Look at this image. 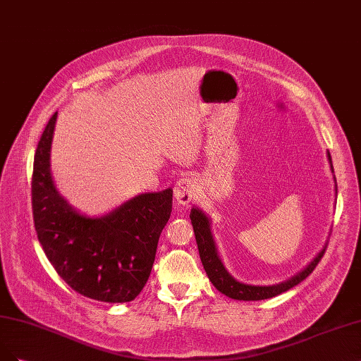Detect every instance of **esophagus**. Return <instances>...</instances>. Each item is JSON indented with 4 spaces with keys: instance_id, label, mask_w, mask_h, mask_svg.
<instances>
[{
    "instance_id": "obj_1",
    "label": "esophagus",
    "mask_w": 361,
    "mask_h": 361,
    "mask_svg": "<svg viewBox=\"0 0 361 361\" xmlns=\"http://www.w3.org/2000/svg\"><path fill=\"white\" fill-rule=\"evenodd\" d=\"M197 192V183L192 178H180L175 185V200L179 204H188Z\"/></svg>"
}]
</instances>
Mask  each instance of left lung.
<instances>
[{"instance_id": "obj_1", "label": "left lung", "mask_w": 361, "mask_h": 361, "mask_svg": "<svg viewBox=\"0 0 361 361\" xmlns=\"http://www.w3.org/2000/svg\"><path fill=\"white\" fill-rule=\"evenodd\" d=\"M327 159L330 164V170L331 173H334L333 170V164H331V157L330 152L327 151ZM333 180H334V192L338 194V186H336V178L333 175ZM191 224L194 228V234H195V242L198 246V254H200V259L202 264L206 270V275L210 279V282L214 283V287L222 293L226 294L230 299L234 300H264V299H270V297H275L281 293L288 291L290 288L295 287L297 283H300L303 279H306L310 273L314 271L315 266L318 264V261L321 259V257L324 255L327 243L322 246V250L314 257V259H310V263L302 269L297 275L291 276L290 279L279 282V283H273V285H252V283H245L240 282L235 278L231 276V273L226 269L222 263V258L219 257V251L218 246L214 238L212 233V219L209 218V215L200 207L192 206L191 209Z\"/></svg>"}]
</instances>
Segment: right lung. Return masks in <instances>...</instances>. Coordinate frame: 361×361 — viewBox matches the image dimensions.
Returning <instances> with one entry per match:
<instances>
[{
  "instance_id": "add662e5",
  "label": "right lung",
  "mask_w": 361,
  "mask_h": 361,
  "mask_svg": "<svg viewBox=\"0 0 361 361\" xmlns=\"http://www.w3.org/2000/svg\"><path fill=\"white\" fill-rule=\"evenodd\" d=\"M58 111L37 146L32 215L37 238L58 275L79 294L104 303H126L151 275L159 234L171 214L173 190L142 192L100 216L68 203L54 180L51 149Z\"/></svg>"
}]
</instances>
